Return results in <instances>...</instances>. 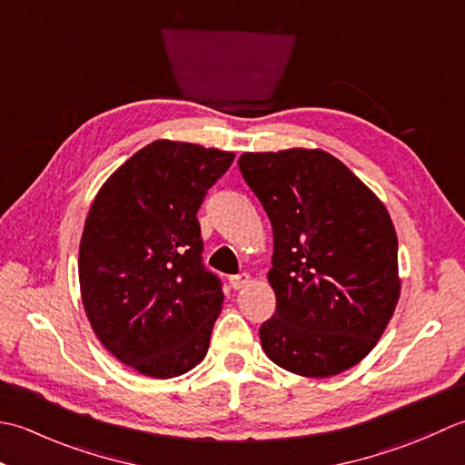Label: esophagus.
Returning <instances> with one entry per match:
<instances>
[{
    "instance_id": "esophagus-1",
    "label": "esophagus",
    "mask_w": 465,
    "mask_h": 465,
    "mask_svg": "<svg viewBox=\"0 0 465 465\" xmlns=\"http://www.w3.org/2000/svg\"><path fill=\"white\" fill-rule=\"evenodd\" d=\"M229 282H231V287L234 289V291H239V289H244L246 285H249L251 282V274L249 272H239V274H231L229 277Z\"/></svg>"
}]
</instances>
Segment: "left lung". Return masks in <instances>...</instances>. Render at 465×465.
<instances>
[{
    "label": "left lung",
    "mask_w": 465,
    "mask_h": 465,
    "mask_svg": "<svg viewBox=\"0 0 465 465\" xmlns=\"http://www.w3.org/2000/svg\"><path fill=\"white\" fill-rule=\"evenodd\" d=\"M239 168L272 226L271 361L329 377L377 345L400 299L397 234L383 203L323 150L246 153Z\"/></svg>",
    "instance_id": "obj_1"
}]
</instances>
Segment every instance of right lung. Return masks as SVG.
<instances>
[{"label": "right lung", "instance_id": "1", "mask_svg": "<svg viewBox=\"0 0 465 465\" xmlns=\"http://www.w3.org/2000/svg\"><path fill=\"white\" fill-rule=\"evenodd\" d=\"M234 154L156 140L128 158L84 224L80 291L94 333L148 377L204 359L223 307V281L203 262L196 213Z\"/></svg>", "mask_w": 465, "mask_h": 465}]
</instances>
